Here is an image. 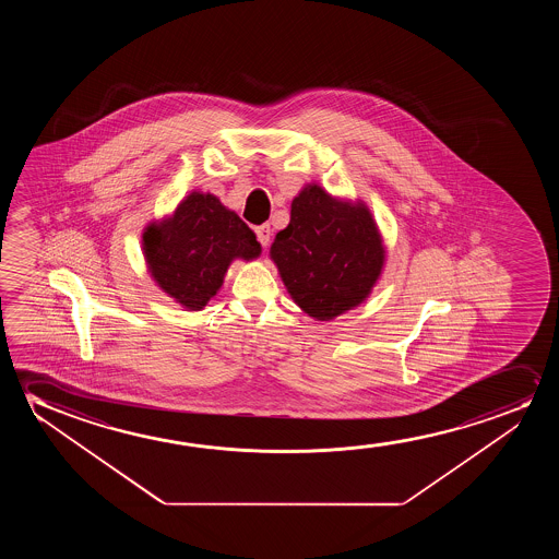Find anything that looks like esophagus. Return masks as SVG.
<instances>
[{
	"label": "esophagus",
	"instance_id": "esophagus-1",
	"mask_svg": "<svg viewBox=\"0 0 559 559\" xmlns=\"http://www.w3.org/2000/svg\"><path fill=\"white\" fill-rule=\"evenodd\" d=\"M255 237L260 240V245L265 248V246L269 245V240H271V227H269V225L255 227Z\"/></svg>",
	"mask_w": 559,
	"mask_h": 559
}]
</instances>
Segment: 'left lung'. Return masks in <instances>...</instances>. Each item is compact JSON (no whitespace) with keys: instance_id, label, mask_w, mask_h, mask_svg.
<instances>
[{"instance_id":"obj_1","label":"left lung","mask_w":559,"mask_h":559,"mask_svg":"<svg viewBox=\"0 0 559 559\" xmlns=\"http://www.w3.org/2000/svg\"><path fill=\"white\" fill-rule=\"evenodd\" d=\"M383 255L367 206L332 199L319 185H309L292 200L290 223L271 246L292 298L319 321L368 298L382 273Z\"/></svg>"}]
</instances>
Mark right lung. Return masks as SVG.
Returning <instances> with one entry per match:
<instances>
[{
	"instance_id": "add662e5",
	"label": "right lung",
	"mask_w": 559,
	"mask_h": 559,
	"mask_svg": "<svg viewBox=\"0 0 559 559\" xmlns=\"http://www.w3.org/2000/svg\"><path fill=\"white\" fill-rule=\"evenodd\" d=\"M143 252L162 290L199 311L222 288L230 261L253 260L261 246L252 229L214 194L192 192L169 219L146 227Z\"/></svg>"
}]
</instances>
